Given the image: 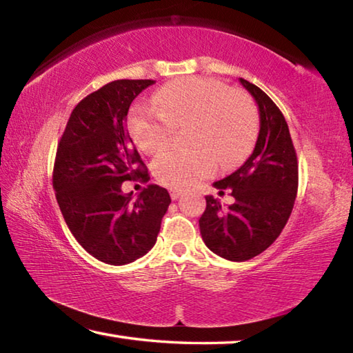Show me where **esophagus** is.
<instances>
[{"mask_svg":"<svg viewBox=\"0 0 353 353\" xmlns=\"http://www.w3.org/2000/svg\"><path fill=\"white\" fill-rule=\"evenodd\" d=\"M181 193H182L181 190H171V191H170V196H171V199H172V201H176V199L179 198V196H181Z\"/></svg>","mask_w":353,"mask_h":353,"instance_id":"esophagus-1","label":"esophagus"}]
</instances>
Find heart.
<instances>
[{
  "label": "heart",
  "mask_w": 353,
  "mask_h": 353,
  "mask_svg": "<svg viewBox=\"0 0 353 353\" xmlns=\"http://www.w3.org/2000/svg\"><path fill=\"white\" fill-rule=\"evenodd\" d=\"M154 107H134L129 134L146 154L168 145L174 129L187 130V149L170 148L152 163L154 176L170 188H188L210 176L219 162L224 168L240 165L259 132V113L252 101L225 83L208 77H183L154 94Z\"/></svg>",
  "instance_id": "1"
}]
</instances>
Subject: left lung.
<instances>
[{"mask_svg":"<svg viewBox=\"0 0 353 353\" xmlns=\"http://www.w3.org/2000/svg\"><path fill=\"white\" fill-rule=\"evenodd\" d=\"M260 112V132L254 152L223 181L213 185L235 202L221 207L205 196L207 207L199 219L205 246L230 261H246L266 250L282 234L294 207L299 165L288 124L274 101L254 83L240 77Z\"/></svg>","mask_w":353,"mask_h":353,"instance_id":"obj_1","label":"left lung"}]
</instances>
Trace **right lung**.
<instances>
[{"label":"right lung","instance_id":"1","mask_svg":"<svg viewBox=\"0 0 353 353\" xmlns=\"http://www.w3.org/2000/svg\"><path fill=\"white\" fill-rule=\"evenodd\" d=\"M154 82L119 79L87 94L57 145L52 187L65 223L77 243L107 265H126L151 250L171 204L168 191L155 183L137 199L121 191L124 181H149L126 117Z\"/></svg>","mask_w":353,"mask_h":353}]
</instances>
